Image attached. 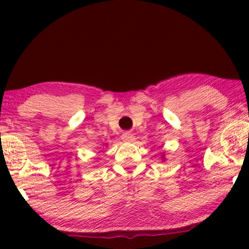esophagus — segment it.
Here are the masks:
<instances>
[{
    "mask_svg": "<svg viewBox=\"0 0 249 249\" xmlns=\"http://www.w3.org/2000/svg\"><path fill=\"white\" fill-rule=\"evenodd\" d=\"M122 139L124 142H131L133 139V134L131 132H124L122 134Z\"/></svg>",
    "mask_w": 249,
    "mask_h": 249,
    "instance_id": "obj_1",
    "label": "esophagus"
}]
</instances>
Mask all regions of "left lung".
<instances>
[{"instance_id": "8db88e82", "label": "left lung", "mask_w": 249, "mask_h": 249, "mask_svg": "<svg viewBox=\"0 0 249 249\" xmlns=\"http://www.w3.org/2000/svg\"><path fill=\"white\" fill-rule=\"evenodd\" d=\"M161 159H162V160H165V156H164V154H162V156H161Z\"/></svg>"}]
</instances>
